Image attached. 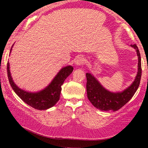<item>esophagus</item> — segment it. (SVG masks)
I'll return each mask as SVG.
<instances>
[{
	"label": "esophagus",
	"instance_id": "34e87169",
	"mask_svg": "<svg viewBox=\"0 0 148 148\" xmlns=\"http://www.w3.org/2000/svg\"><path fill=\"white\" fill-rule=\"evenodd\" d=\"M84 63H85V59L82 56H78L75 59V61H74V64L77 66H81Z\"/></svg>",
	"mask_w": 148,
	"mask_h": 148
}]
</instances>
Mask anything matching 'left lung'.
<instances>
[{"label": "left lung", "mask_w": 148, "mask_h": 148, "mask_svg": "<svg viewBox=\"0 0 148 148\" xmlns=\"http://www.w3.org/2000/svg\"><path fill=\"white\" fill-rule=\"evenodd\" d=\"M136 51L138 56V72L132 84L120 92H111L106 89L92 74L86 73V90L89 101L95 108L101 111H116L125 105L135 94L140 84L141 78V60L140 52L136 45H131Z\"/></svg>", "instance_id": "obj_1"}]
</instances>
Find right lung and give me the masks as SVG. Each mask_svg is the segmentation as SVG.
<instances>
[{
  "instance_id": "right-lung-1",
  "label": "right lung",
  "mask_w": 148,
  "mask_h": 148,
  "mask_svg": "<svg viewBox=\"0 0 148 148\" xmlns=\"http://www.w3.org/2000/svg\"><path fill=\"white\" fill-rule=\"evenodd\" d=\"M13 46L10 49V53L12 51ZM7 69L8 79L13 90L25 103L37 110H47L51 108L58 101L62 90L61 86L74 69L71 65L62 67L47 87L40 91L29 92L21 89L14 82L10 73L9 62H8Z\"/></svg>"
}]
</instances>
